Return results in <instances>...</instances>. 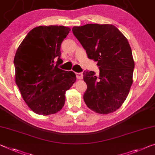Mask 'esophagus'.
I'll return each mask as SVG.
<instances>
[{"instance_id": "1", "label": "esophagus", "mask_w": 155, "mask_h": 155, "mask_svg": "<svg viewBox=\"0 0 155 155\" xmlns=\"http://www.w3.org/2000/svg\"><path fill=\"white\" fill-rule=\"evenodd\" d=\"M76 76H77V78H78V79H82L83 77V73H81V72H77L76 73Z\"/></svg>"}]
</instances>
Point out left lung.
<instances>
[{
    "label": "left lung",
    "instance_id": "left-lung-1",
    "mask_svg": "<svg viewBox=\"0 0 155 155\" xmlns=\"http://www.w3.org/2000/svg\"><path fill=\"white\" fill-rule=\"evenodd\" d=\"M72 32L90 59L97 62L99 77L84 71L87 85L85 104L100 114H109L121 106L132 84L134 62L127 39L112 25L87 24L73 27Z\"/></svg>",
    "mask_w": 155,
    "mask_h": 155
}]
</instances>
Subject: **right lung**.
<instances>
[{"mask_svg":"<svg viewBox=\"0 0 155 155\" xmlns=\"http://www.w3.org/2000/svg\"><path fill=\"white\" fill-rule=\"evenodd\" d=\"M65 26H39L27 34L14 60L15 81L23 99L36 114L49 115L62 109L65 92L75 83L72 71L62 64L61 45L70 32Z\"/></svg>","mask_w":155,"mask_h":155,"instance_id":"obj_1","label":"right lung"}]
</instances>
